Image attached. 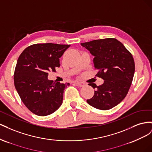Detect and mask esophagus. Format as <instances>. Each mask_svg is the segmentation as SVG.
<instances>
[{"label": "esophagus", "mask_w": 152, "mask_h": 152, "mask_svg": "<svg viewBox=\"0 0 152 152\" xmlns=\"http://www.w3.org/2000/svg\"><path fill=\"white\" fill-rule=\"evenodd\" d=\"M75 83L79 87H84L86 85L85 82H75Z\"/></svg>", "instance_id": "esophagus-1"}]
</instances>
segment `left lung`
<instances>
[{"mask_svg":"<svg viewBox=\"0 0 152 152\" xmlns=\"http://www.w3.org/2000/svg\"><path fill=\"white\" fill-rule=\"evenodd\" d=\"M94 56L93 64L98 72L96 75L104 80L97 87L93 97L87 100L92 107L102 110L111 109L125 98L135 71L132 54L115 39L108 38L81 43Z\"/></svg>","mask_w":152,"mask_h":152,"instance_id":"obj_1","label":"left lung"}]
</instances>
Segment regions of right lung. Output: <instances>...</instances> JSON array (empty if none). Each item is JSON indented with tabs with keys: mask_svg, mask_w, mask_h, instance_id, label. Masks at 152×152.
<instances>
[{
	"mask_svg": "<svg viewBox=\"0 0 152 152\" xmlns=\"http://www.w3.org/2000/svg\"><path fill=\"white\" fill-rule=\"evenodd\" d=\"M70 45L36 44L18 58L14 75L15 88L23 103L34 114L46 116L62 104L64 90L70 85L48 79V72L59 67V58Z\"/></svg>",
	"mask_w": 152,
	"mask_h": 152,
	"instance_id": "right-lung-1",
	"label": "right lung"
}]
</instances>
